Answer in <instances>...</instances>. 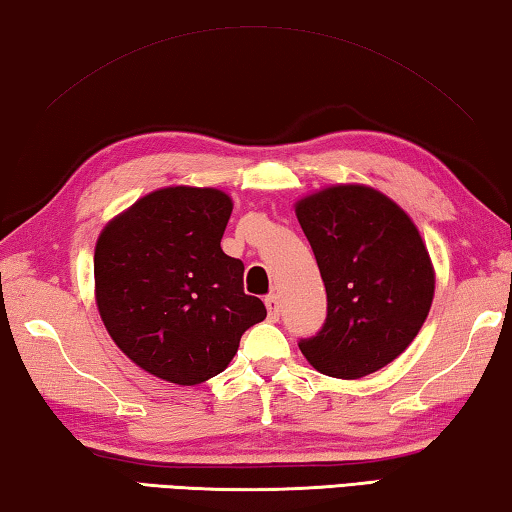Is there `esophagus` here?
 <instances>
[{"label":"esophagus","mask_w":512,"mask_h":512,"mask_svg":"<svg viewBox=\"0 0 512 512\" xmlns=\"http://www.w3.org/2000/svg\"><path fill=\"white\" fill-rule=\"evenodd\" d=\"M265 306H267V316H270V320H279V313H281L279 297L277 295H267Z\"/></svg>","instance_id":"34e87169"}]
</instances>
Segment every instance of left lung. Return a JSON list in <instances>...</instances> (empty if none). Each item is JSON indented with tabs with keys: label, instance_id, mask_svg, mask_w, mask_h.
I'll return each mask as SVG.
<instances>
[{
	"label": "left lung",
	"instance_id": "obj_1",
	"mask_svg": "<svg viewBox=\"0 0 512 512\" xmlns=\"http://www.w3.org/2000/svg\"><path fill=\"white\" fill-rule=\"evenodd\" d=\"M327 290V320L300 341L306 361L359 380L403 355L435 297V267L410 215L368 185H329L295 203Z\"/></svg>",
	"mask_w": 512,
	"mask_h": 512
}]
</instances>
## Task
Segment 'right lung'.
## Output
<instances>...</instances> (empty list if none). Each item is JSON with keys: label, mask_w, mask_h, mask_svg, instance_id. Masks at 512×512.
I'll list each match as a JSON object with an SVG mask.
<instances>
[{"label": "right lung", "mask_w": 512, "mask_h": 512, "mask_svg": "<svg viewBox=\"0 0 512 512\" xmlns=\"http://www.w3.org/2000/svg\"><path fill=\"white\" fill-rule=\"evenodd\" d=\"M233 199L171 185L141 196L100 231L96 304L112 341L160 380L194 387L231 364L267 311L245 295V265L222 251Z\"/></svg>", "instance_id": "right-lung-1"}]
</instances>
